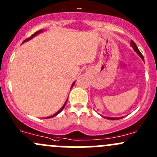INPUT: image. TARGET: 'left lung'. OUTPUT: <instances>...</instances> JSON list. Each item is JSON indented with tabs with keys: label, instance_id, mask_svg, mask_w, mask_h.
I'll use <instances>...</instances> for the list:
<instances>
[{
	"label": "left lung",
	"instance_id": "obj_1",
	"mask_svg": "<svg viewBox=\"0 0 157 157\" xmlns=\"http://www.w3.org/2000/svg\"><path fill=\"white\" fill-rule=\"evenodd\" d=\"M131 46H132L133 49H134V50L135 51V52H137V53L139 55H140V58H141L142 59H143L144 61V59L143 55H142V54L140 53V51H139L138 48H137V45H136L135 42H134L133 40H131ZM106 118H108V119H110V120H117V119H119V118H122V117H121V118H110V117H108V118H107V117H106Z\"/></svg>",
	"mask_w": 157,
	"mask_h": 157
}]
</instances>
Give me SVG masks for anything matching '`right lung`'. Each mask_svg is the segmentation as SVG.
Listing matches in <instances>:
<instances>
[{
    "mask_svg": "<svg viewBox=\"0 0 157 157\" xmlns=\"http://www.w3.org/2000/svg\"><path fill=\"white\" fill-rule=\"evenodd\" d=\"M41 32H42V29H41V30H39V31H37V32H36V33H34V34H33V35H32V36H30V37H29V38H28V39H25V40H24V41H23V42H26V41H28V40H29V39H32V38H33V37H34V36H36V35H37V34H38V33H41ZM74 83H73V84H72V86H71V88H72V86H74ZM67 101H66V102H65V103H64V105H63V106H62V108H61V109H60V110H59V111H58V112H57V113H55V115H52V116H49V117H47V118H52V117H55V116H56V115H58V114H59V113H60V112H61V111H62V110H63V109H64V106H65V105H66V103H67Z\"/></svg>",
    "mask_w": 157,
    "mask_h": 157,
    "instance_id": "obj_1",
    "label": "right lung"
}]
</instances>
